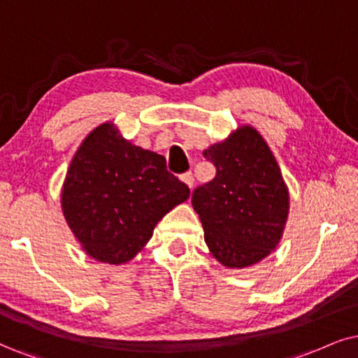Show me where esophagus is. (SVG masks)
<instances>
[{
  "label": "esophagus",
  "instance_id": "esophagus-1",
  "mask_svg": "<svg viewBox=\"0 0 358 358\" xmlns=\"http://www.w3.org/2000/svg\"><path fill=\"white\" fill-rule=\"evenodd\" d=\"M182 182H183V183H187L189 189L193 188L194 178H193V173H192V171H187V173H183V175H182Z\"/></svg>",
  "mask_w": 358,
  "mask_h": 358
}]
</instances>
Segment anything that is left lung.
<instances>
[{
	"mask_svg": "<svg viewBox=\"0 0 358 358\" xmlns=\"http://www.w3.org/2000/svg\"><path fill=\"white\" fill-rule=\"evenodd\" d=\"M203 157L216 176L192 194L205 243L226 268H248L275 250L289 213V192L278 162L251 125L239 127Z\"/></svg>",
	"mask_w": 358,
	"mask_h": 358,
	"instance_id": "1",
	"label": "left lung"
}]
</instances>
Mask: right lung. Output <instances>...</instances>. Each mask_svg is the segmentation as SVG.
<instances>
[{"mask_svg":"<svg viewBox=\"0 0 358 358\" xmlns=\"http://www.w3.org/2000/svg\"><path fill=\"white\" fill-rule=\"evenodd\" d=\"M188 196L187 185L166 170L165 157L132 145L107 122L76 152L61 203L90 257L124 264L145 246L158 221Z\"/></svg>","mask_w":358,"mask_h":358,"instance_id":"add662e5","label":"right lung"}]
</instances>
